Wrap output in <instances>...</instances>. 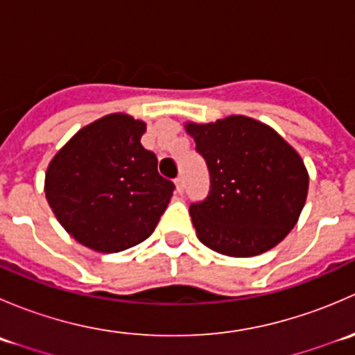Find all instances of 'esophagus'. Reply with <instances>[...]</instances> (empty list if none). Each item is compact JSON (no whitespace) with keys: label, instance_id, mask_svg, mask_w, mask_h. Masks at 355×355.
<instances>
[{"label":"esophagus","instance_id":"esophagus-1","mask_svg":"<svg viewBox=\"0 0 355 355\" xmlns=\"http://www.w3.org/2000/svg\"><path fill=\"white\" fill-rule=\"evenodd\" d=\"M175 185H177V191L182 194V192L185 191V180H184V177H177V178H175Z\"/></svg>","mask_w":355,"mask_h":355}]
</instances>
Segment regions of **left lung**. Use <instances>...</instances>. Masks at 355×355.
<instances>
[{"instance_id": "obj_1", "label": "left lung", "mask_w": 355, "mask_h": 355, "mask_svg": "<svg viewBox=\"0 0 355 355\" xmlns=\"http://www.w3.org/2000/svg\"><path fill=\"white\" fill-rule=\"evenodd\" d=\"M209 170L206 199L192 202L199 241L232 257H250L280 244L295 227L309 177L295 149L273 128L247 116L187 123Z\"/></svg>"}]
</instances>
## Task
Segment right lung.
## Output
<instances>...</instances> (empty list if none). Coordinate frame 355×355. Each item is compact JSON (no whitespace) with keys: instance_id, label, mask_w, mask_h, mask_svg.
Returning a JSON list of instances; mask_svg holds the SVG:
<instances>
[{"instance_id":"1","label":"right lung","mask_w":355,"mask_h":355,"mask_svg":"<svg viewBox=\"0 0 355 355\" xmlns=\"http://www.w3.org/2000/svg\"><path fill=\"white\" fill-rule=\"evenodd\" d=\"M146 123L123 113L96 120L56 153L46 171V199L68 234L98 252L144 242L166 209L175 184L144 149Z\"/></svg>"}]
</instances>
